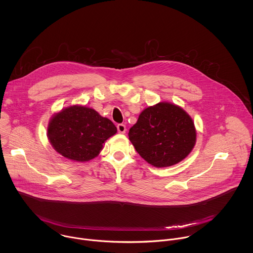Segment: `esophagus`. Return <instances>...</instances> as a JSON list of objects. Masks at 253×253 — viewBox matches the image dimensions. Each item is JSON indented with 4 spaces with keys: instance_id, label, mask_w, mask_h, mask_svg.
I'll list each match as a JSON object with an SVG mask.
<instances>
[{
    "instance_id": "obj_1",
    "label": "esophagus",
    "mask_w": 253,
    "mask_h": 253,
    "mask_svg": "<svg viewBox=\"0 0 253 253\" xmlns=\"http://www.w3.org/2000/svg\"><path fill=\"white\" fill-rule=\"evenodd\" d=\"M117 128H118L119 133H122V134L126 133V126H125V125H123V124L118 125V126H117Z\"/></svg>"
}]
</instances>
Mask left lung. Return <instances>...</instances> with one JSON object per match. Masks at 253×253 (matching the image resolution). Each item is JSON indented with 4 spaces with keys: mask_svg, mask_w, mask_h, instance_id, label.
<instances>
[{
    "mask_svg": "<svg viewBox=\"0 0 253 253\" xmlns=\"http://www.w3.org/2000/svg\"><path fill=\"white\" fill-rule=\"evenodd\" d=\"M136 152L156 168H168L183 161L197 141L191 116L170 102L145 108L128 132Z\"/></svg>",
    "mask_w": 253,
    "mask_h": 253,
    "instance_id": "1",
    "label": "left lung"
}]
</instances>
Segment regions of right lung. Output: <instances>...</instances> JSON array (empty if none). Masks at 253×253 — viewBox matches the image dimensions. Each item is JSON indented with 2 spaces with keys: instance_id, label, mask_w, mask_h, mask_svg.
<instances>
[{
  "instance_id": "1",
  "label": "right lung",
  "mask_w": 253,
  "mask_h": 253,
  "mask_svg": "<svg viewBox=\"0 0 253 253\" xmlns=\"http://www.w3.org/2000/svg\"><path fill=\"white\" fill-rule=\"evenodd\" d=\"M117 133V127L94 109L71 105L50 118L46 136L52 148L74 162H88L99 155L103 145Z\"/></svg>"
}]
</instances>
